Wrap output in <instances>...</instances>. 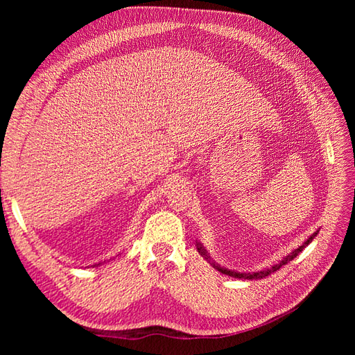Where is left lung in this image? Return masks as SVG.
Here are the masks:
<instances>
[{"label": "left lung", "mask_w": 355, "mask_h": 355, "mask_svg": "<svg viewBox=\"0 0 355 355\" xmlns=\"http://www.w3.org/2000/svg\"><path fill=\"white\" fill-rule=\"evenodd\" d=\"M318 234V231H315L313 235H311V237L302 244V245H299L297 247V249L296 250H293L292 253H290V254H287L286 257H284V259L283 261H280V262H278V263H275L272 268H270V270H265V271H257V272H237V271H230V270H227V268H220L219 265H214L213 263V266L214 268H216V270L218 271H220L222 274H227V275H231V277H235V278H244V280H259V278H265V277H268V275H270V274H272V272H275V271H278V270H280V268L283 266V265H286L287 262H290V261H293L295 259V257L300 253V252H302L304 249H305V247L311 243V241H313L314 239H315V235ZM197 247H198V252L204 256V257H206V259H210V256L207 254V252H206V249H204V247L198 243L197 244ZM210 262V261H209Z\"/></svg>", "instance_id": "left-lung-1"}]
</instances>
